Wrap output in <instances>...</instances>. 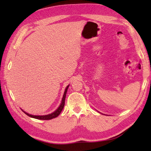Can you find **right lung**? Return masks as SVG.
Segmentation results:
<instances>
[{
  "mask_svg": "<svg viewBox=\"0 0 151 151\" xmlns=\"http://www.w3.org/2000/svg\"><path fill=\"white\" fill-rule=\"evenodd\" d=\"M68 88V86H66V88L65 89V93H64L63 98V100H62V103H61L60 106L58 107L57 111H55L54 112H52V113H51L50 114H47V115H44V116H36V115H32V114H30L29 113H27V112H24L23 111H23L24 113L26 114L27 115L29 116L32 117V118H34V119H39V120H50V119H54V118H56V117H57L60 114L61 111H63V109L64 108V106H65L66 94V92H67Z\"/></svg>",
  "mask_w": 151,
  "mask_h": 151,
  "instance_id": "right-lung-1",
  "label": "right lung"
}]
</instances>
